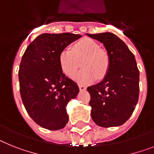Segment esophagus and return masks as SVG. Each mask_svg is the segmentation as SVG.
Segmentation results:
<instances>
[{
	"mask_svg": "<svg viewBox=\"0 0 154 154\" xmlns=\"http://www.w3.org/2000/svg\"><path fill=\"white\" fill-rule=\"evenodd\" d=\"M79 90L81 91H84L86 90V87L83 85H79Z\"/></svg>",
	"mask_w": 154,
	"mask_h": 154,
	"instance_id": "obj_1",
	"label": "esophagus"
}]
</instances>
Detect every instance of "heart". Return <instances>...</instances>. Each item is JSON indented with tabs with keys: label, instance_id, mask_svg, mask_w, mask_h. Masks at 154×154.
Returning <instances> with one entry per match:
<instances>
[{
	"label": "heart",
	"instance_id": "b5f03b06",
	"mask_svg": "<svg viewBox=\"0 0 154 154\" xmlns=\"http://www.w3.org/2000/svg\"><path fill=\"white\" fill-rule=\"evenodd\" d=\"M60 66L65 75L72 76L79 67L82 70L74 75L73 79L80 84H87L106 75L109 68L108 53L101 49L96 41L82 38L72 45V49H63L59 56Z\"/></svg>",
	"mask_w": 154,
	"mask_h": 154
}]
</instances>
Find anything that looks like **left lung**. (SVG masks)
Instances as JSON below:
<instances>
[{
  "mask_svg": "<svg viewBox=\"0 0 154 154\" xmlns=\"http://www.w3.org/2000/svg\"><path fill=\"white\" fill-rule=\"evenodd\" d=\"M103 43L109 68L101 82L87 87L91 117L97 125L112 128L124 124L133 113L139 95V71L134 54L112 33L86 34Z\"/></svg>",
  "mask_w": 154,
  "mask_h": 154,
  "instance_id": "1",
  "label": "left lung"
}]
</instances>
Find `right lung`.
I'll use <instances>...</instances> for the list:
<instances>
[{
  "instance_id": "obj_1",
  "label": "right lung",
  "mask_w": 154,
  "mask_h": 154,
  "mask_svg": "<svg viewBox=\"0 0 154 154\" xmlns=\"http://www.w3.org/2000/svg\"><path fill=\"white\" fill-rule=\"evenodd\" d=\"M80 34H42L27 46L19 70L20 91L31 119L51 131L62 129L68 122L66 106L76 97V82L63 74L60 52L79 38Z\"/></svg>"
}]
</instances>
